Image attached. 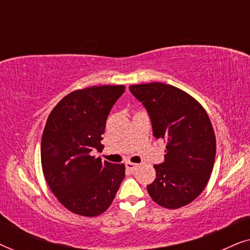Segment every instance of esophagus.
<instances>
[{
	"label": "esophagus",
	"mask_w": 250,
	"mask_h": 250,
	"mask_svg": "<svg viewBox=\"0 0 250 250\" xmlns=\"http://www.w3.org/2000/svg\"><path fill=\"white\" fill-rule=\"evenodd\" d=\"M126 165V168L129 169V170H135L136 168H138V164H134L132 162H127L125 164Z\"/></svg>",
	"instance_id": "34e87169"
}]
</instances>
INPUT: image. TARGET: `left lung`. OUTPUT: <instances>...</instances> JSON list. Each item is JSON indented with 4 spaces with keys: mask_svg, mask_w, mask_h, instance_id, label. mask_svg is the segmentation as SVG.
I'll return each instance as SVG.
<instances>
[{
    "mask_svg": "<svg viewBox=\"0 0 250 250\" xmlns=\"http://www.w3.org/2000/svg\"><path fill=\"white\" fill-rule=\"evenodd\" d=\"M145 105L156 139L166 141L165 162L155 165L156 179L146 187L159 206L176 209L192 203L213 170L216 138L207 112L196 99L172 85H131Z\"/></svg>",
    "mask_w": 250,
    "mask_h": 250,
    "instance_id": "8db88e82",
    "label": "left lung"
}]
</instances>
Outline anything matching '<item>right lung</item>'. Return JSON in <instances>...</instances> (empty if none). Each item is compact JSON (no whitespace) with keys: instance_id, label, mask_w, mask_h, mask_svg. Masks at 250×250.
I'll return each instance as SVG.
<instances>
[{"instance_id":"1","label":"right lung","mask_w":250,"mask_h":250,"mask_svg":"<svg viewBox=\"0 0 250 250\" xmlns=\"http://www.w3.org/2000/svg\"><path fill=\"white\" fill-rule=\"evenodd\" d=\"M124 85L91 86L61 99L47 117L41 142V162L50 189L71 213L98 216L108 209L122 181L124 164L91 156L101 151L102 134Z\"/></svg>"}]
</instances>
